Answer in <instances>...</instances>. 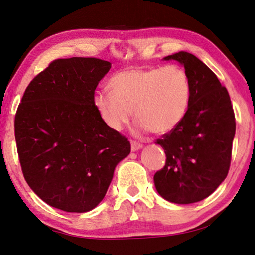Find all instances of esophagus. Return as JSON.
<instances>
[{"label": "esophagus", "instance_id": "1", "mask_svg": "<svg viewBox=\"0 0 255 255\" xmlns=\"http://www.w3.org/2000/svg\"><path fill=\"white\" fill-rule=\"evenodd\" d=\"M130 143H131V151H137V150H139L142 148V145L139 142H136V141L131 140Z\"/></svg>", "mask_w": 255, "mask_h": 255}]
</instances>
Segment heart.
I'll return each instance as SVG.
<instances>
[{
	"mask_svg": "<svg viewBox=\"0 0 255 255\" xmlns=\"http://www.w3.org/2000/svg\"><path fill=\"white\" fill-rule=\"evenodd\" d=\"M113 91L96 92L94 105L100 118L115 131H122L132 117L140 130L164 135L186 117L192 87L182 67L129 69L112 78Z\"/></svg>",
	"mask_w": 255,
	"mask_h": 255,
	"instance_id": "1",
	"label": "heart"
}]
</instances>
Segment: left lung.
<instances>
[{
	"instance_id": "obj_1",
	"label": "left lung",
	"mask_w": 255,
	"mask_h": 255,
	"mask_svg": "<svg viewBox=\"0 0 255 255\" xmlns=\"http://www.w3.org/2000/svg\"><path fill=\"white\" fill-rule=\"evenodd\" d=\"M176 60L187 72L192 99L186 117L157 143L166 164L154 176L157 192L166 201L191 204L204 200L228 176L235 117L226 88L215 73L192 53L179 51Z\"/></svg>"
}]
</instances>
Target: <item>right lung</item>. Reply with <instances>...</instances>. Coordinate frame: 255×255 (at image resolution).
Here are the masks:
<instances>
[{"label": "right lung", "mask_w": 255, "mask_h": 255, "mask_svg": "<svg viewBox=\"0 0 255 255\" xmlns=\"http://www.w3.org/2000/svg\"><path fill=\"white\" fill-rule=\"evenodd\" d=\"M112 63L58 59L30 82L14 120L23 175L41 200L64 212H89L104 200L130 142L110 129L94 105Z\"/></svg>", "instance_id": "add662e5"}]
</instances>
